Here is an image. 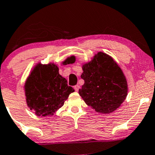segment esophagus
Listing matches in <instances>:
<instances>
[{"instance_id": "34e87169", "label": "esophagus", "mask_w": 155, "mask_h": 155, "mask_svg": "<svg viewBox=\"0 0 155 155\" xmlns=\"http://www.w3.org/2000/svg\"><path fill=\"white\" fill-rule=\"evenodd\" d=\"M79 88H80V87H79V84H77V85H76V86H74V90H75L76 92L79 91Z\"/></svg>"}]
</instances>
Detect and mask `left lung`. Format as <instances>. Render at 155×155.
<instances>
[{
    "label": "left lung",
    "mask_w": 155,
    "mask_h": 155,
    "mask_svg": "<svg viewBox=\"0 0 155 155\" xmlns=\"http://www.w3.org/2000/svg\"><path fill=\"white\" fill-rule=\"evenodd\" d=\"M84 84L79 93L89 106L98 113L110 114L120 106L127 95L125 76L110 56L98 52L83 65Z\"/></svg>",
    "instance_id": "8db88e82"
}]
</instances>
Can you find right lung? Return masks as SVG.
I'll return each mask as SVG.
<instances>
[{
  "label": "right lung",
  "mask_w": 155,
  "mask_h": 155,
  "mask_svg": "<svg viewBox=\"0 0 155 155\" xmlns=\"http://www.w3.org/2000/svg\"><path fill=\"white\" fill-rule=\"evenodd\" d=\"M73 60L74 58L71 57L64 63L68 64ZM58 71L54 64H38L27 80L25 86L27 104L38 116L52 115L74 92Z\"/></svg>",
  "instance_id": "add662e5"
}]
</instances>
